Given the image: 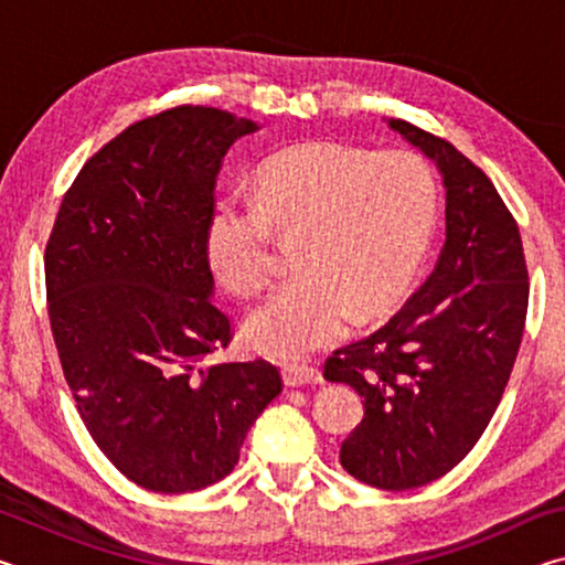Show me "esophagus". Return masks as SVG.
<instances>
[{"label": "esophagus", "mask_w": 565, "mask_h": 565, "mask_svg": "<svg viewBox=\"0 0 565 565\" xmlns=\"http://www.w3.org/2000/svg\"><path fill=\"white\" fill-rule=\"evenodd\" d=\"M284 384L286 386H317L323 381L321 371L317 366H303V363H291L284 366Z\"/></svg>", "instance_id": "34e87169"}]
</instances>
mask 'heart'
Instances as JSON below:
<instances>
[{"label":"heart","mask_w":565,"mask_h":565,"mask_svg":"<svg viewBox=\"0 0 565 565\" xmlns=\"http://www.w3.org/2000/svg\"><path fill=\"white\" fill-rule=\"evenodd\" d=\"M436 181L408 151L306 141L262 161L254 194L228 191L206 218L216 281L252 296L271 271L276 234L299 236L294 269L246 313L244 337L274 359H301L356 321L388 317L424 264Z\"/></svg>","instance_id":"1"}]
</instances>
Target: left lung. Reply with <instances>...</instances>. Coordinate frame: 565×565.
<instances>
[{
    "instance_id": "8db88e82",
    "label": "left lung",
    "mask_w": 565,
    "mask_h": 565,
    "mask_svg": "<svg viewBox=\"0 0 565 565\" xmlns=\"http://www.w3.org/2000/svg\"><path fill=\"white\" fill-rule=\"evenodd\" d=\"M434 161L446 242L434 274L386 327L337 349L323 379L363 398L341 466L384 491L446 476L486 431L509 384L529 309L519 226L491 179L454 145L388 119Z\"/></svg>"
}]
</instances>
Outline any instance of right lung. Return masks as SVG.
<instances>
[{
    "mask_svg": "<svg viewBox=\"0 0 565 565\" xmlns=\"http://www.w3.org/2000/svg\"><path fill=\"white\" fill-rule=\"evenodd\" d=\"M256 121L214 107L124 129L76 174L44 252L56 351L102 454L141 489L189 493L234 471L279 369L214 363L232 341L204 252L226 149Z\"/></svg>",
    "mask_w": 565,
    "mask_h": 565,
    "instance_id": "add662e5",
    "label": "right lung"
}]
</instances>
